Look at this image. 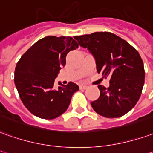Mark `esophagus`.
Masks as SVG:
<instances>
[{
  "label": "esophagus",
  "mask_w": 153,
  "mask_h": 153,
  "mask_svg": "<svg viewBox=\"0 0 153 153\" xmlns=\"http://www.w3.org/2000/svg\"><path fill=\"white\" fill-rule=\"evenodd\" d=\"M79 88L81 89H86V88H88V85H86V84H82V85H80Z\"/></svg>",
  "instance_id": "obj_1"
}]
</instances>
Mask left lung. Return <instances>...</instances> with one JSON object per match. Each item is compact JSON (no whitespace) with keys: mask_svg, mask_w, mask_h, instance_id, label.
Wrapping results in <instances>:
<instances>
[{"mask_svg":"<svg viewBox=\"0 0 153 153\" xmlns=\"http://www.w3.org/2000/svg\"><path fill=\"white\" fill-rule=\"evenodd\" d=\"M75 39L94 57L98 73L109 76V87L99 85L100 96L91 102L94 111L109 118L128 113L138 101L145 79L139 53L126 40L110 32H94Z\"/></svg>","mask_w":153,"mask_h":153,"instance_id":"left-lung-1","label":"left lung"}]
</instances>
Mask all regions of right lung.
<instances>
[{
    "label": "right lung",
    "mask_w": 153,
    "mask_h": 153,
    "mask_svg": "<svg viewBox=\"0 0 153 153\" xmlns=\"http://www.w3.org/2000/svg\"><path fill=\"white\" fill-rule=\"evenodd\" d=\"M75 39V37H74ZM79 47L69 36H46L38 40L18 61L15 69V84L25 108L36 117L54 119L65 112L79 86L67 85L54 79L65 65L66 55Z\"/></svg>",
    "instance_id": "add662e5"
}]
</instances>
